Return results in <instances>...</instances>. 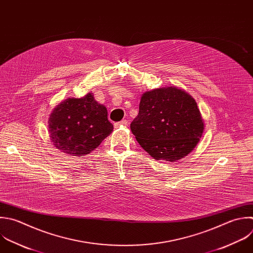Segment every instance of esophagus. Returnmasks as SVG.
<instances>
[{"label":"esophagus","instance_id":"obj_1","mask_svg":"<svg viewBox=\"0 0 253 253\" xmlns=\"http://www.w3.org/2000/svg\"><path fill=\"white\" fill-rule=\"evenodd\" d=\"M127 124H128V121H126V120H123V121H121V122H118V123H115V127H119V126H127Z\"/></svg>","mask_w":253,"mask_h":253}]
</instances>
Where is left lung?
Listing matches in <instances>:
<instances>
[{
    "instance_id": "obj_1",
    "label": "left lung",
    "mask_w": 253,
    "mask_h": 253,
    "mask_svg": "<svg viewBox=\"0 0 253 253\" xmlns=\"http://www.w3.org/2000/svg\"><path fill=\"white\" fill-rule=\"evenodd\" d=\"M130 129L150 156L174 162L195 148L202 136L204 122L197 103L188 93L167 87L142 95Z\"/></svg>"
}]
</instances>
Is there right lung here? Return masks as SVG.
<instances>
[{"mask_svg": "<svg viewBox=\"0 0 253 253\" xmlns=\"http://www.w3.org/2000/svg\"><path fill=\"white\" fill-rule=\"evenodd\" d=\"M51 141L67 154H89L113 131L105 106L89 93L84 98H69L58 105L48 121Z\"/></svg>", "mask_w": 253, "mask_h": 253, "instance_id": "obj_1", "label": "right lung"}]
</instances>
